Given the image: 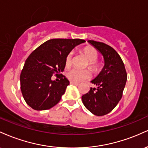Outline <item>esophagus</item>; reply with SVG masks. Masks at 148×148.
Returning a JSON list of instances; mask_svg holds the SVG:
<instances>
[{"label": "esophagus", "instance_id": "34e87169", "mask_svg": "<svg viewBox=\"0 0 148 148\" xmlns=\"http://www.w3.org/2000/svg\"><path fill=\"white\" fill-rule=\"evenodd\" d=\"M70 84H72V85H75V86H79V83L73 82V81H70Z\"/></svg>", "mask_w": 148, "mask_h": 148}]
</instances>
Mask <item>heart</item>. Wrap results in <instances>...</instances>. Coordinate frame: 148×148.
Wrapping results in <instances>:
<instances>
[{"mask_svg": "<svg viewBox=\"0 0 148 148\" xmlns=\"http://www.w3.org/2000/svg\"><path fill=\"white\" fill-rule=\"evenodd\" d=\"M81 52L89 61L88 62L89 68L95 72H99L101 69V64L97 60L99 56L97 49L91 46H87L82 49ZM72 56L73 53L70 52L66 56L64 60V65L66 67H69L72 64ZM67 77L71 81L79 83L88 79L90 77V72L87 69L79 70L77 69H72L67 73Z\"/></svg>", "mask_w": 148, "mask_h": 148, "instance_id": "1", "label": "heart"}]
</instances>
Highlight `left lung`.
<instances>
[{"label":"left lung","instance_id":"8db88e82","mask_svg":"<svg viewBox=\"0 0 148 148\" xmlns=\"http://www.w3.org/2000/svg\"><path fill=\"white\" fill-rule=\"evenodd\" d=\"M88 42L103 56L104 66L99 75L91 81L97 88H90L81 98L88 111L102 116L110 113L121 99L127 74L123 60L114 49L103 42Z\"/></svg>","mask_w":148,"mask_h":148}]
</instances>
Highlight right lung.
<instances>
[{"label": "right lung", "mask_w": 148, "mask_h": 148, "mask_svg": "<svg viewBox=\"0 0 148 148\" xmlns=\"http://www.w3.org/2000/svg\"><path fill=\"white\" fill-rule=\"evenodd\" d=\"M85 42L80 39H51L30 53L20 75L21 92L28 106L43 111L60 101L69 81L64 75L58 82L52 81L51 76L63 72L67 54Z\"/></svg>", "instance_id": "right-lung-1"}]
</instances>
